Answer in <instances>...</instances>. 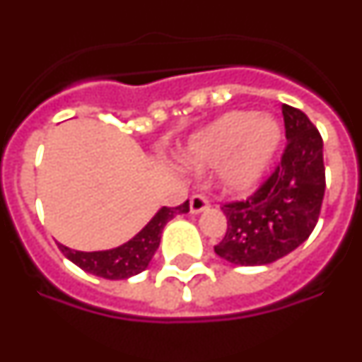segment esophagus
<instances>
[{"instance_id":"34e87169","label":"esophagus","mask_w":362,"mask_h":362,"mask_svg":"<svg viewBox=\"0 0 362 362\" xmlns=\"http://www.w3.org/2000/svg\"><path fill=\"white\" fill-rule=\"evenodd\" d=\"M209 206H210V201L206 199L204 196H201V194H196V196L190 197V212L192 214L203 212V210H206Z\"/></svg>"}]
</instances>
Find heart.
<instances>
[{"label":"heart","mask_w":362,"mask_h":362,"mask_svg":"<svg viewBox=\"0 0 362 362\" xmlns=\"http://www.w3.org/2000/svg\"><path fill=\"white\" fill-rule=\"evenodd\" d=\"M283 139V124L277 117L232 110L192 137L181 158L196 170L221 165V187L232 196H246L270 170Z\"/></svg>","instance_id":"1"}]
</instances>
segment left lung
<instances>
[{"instance_id":"left-lung-1","label":"left lung","mask_w":362,"mask_h":362,"mask_svg":"<svg viewBox=\"0 0 362 362\" xmlns=\"http://www.w3.org/2000/svg\"><path fill=\"white\" fill-rule=\"evenodd\" d=\"M286 148L274 174L248 199L223 204L226 233L216 254L261 267L296 250L317 225L325 197L322 137L305 112L283 105Z\"/></svg>"}]
</instances>
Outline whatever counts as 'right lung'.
I'll return each instance as SVG.
<instances>
[{
  "label": "right lung",
  "mask_w": 362,
  "mask_h": 362,
  "mask_svg": "<svg viewBox=\"0 0 362 362\" xmlns=\"http://www.w3.org/2000/svg\"><path fill=\"white\" fill-rule=\"evenodd\" d=\"M190 210L188 201H185L179 206H163L159 212L148 221V225L136 233L129 243L112 248V250L101 252H79L70 250L66 246L57 245L66 259H70L74 264H78L81 270L94 274L103 279H129V277L141 274L148 263L152 261L153 254L158 250L159 241H161V232L165 225L170 219H174L177 214H187Z\"/></svg>",
  "instance_id": "1"
}]
</instances>
